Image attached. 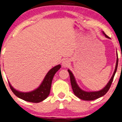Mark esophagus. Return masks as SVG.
Here are the masks:
<instances>
[{
  "mask_svg": "<svg viewBox=\"0 0 122 122\" xmlns=\"http://www.w3.org/2000/svg\"><path fill=\"white\" fill-rule=\"evenodd\" d=\"M70 64H71V62L68 59H64L62 61V66L64 67H67V66H69Z\"/></svg>",
  "mask_w": 122,
  "mask_h": 122,
  "instance_id": "34e87169",
  "label": "esophagus"
}]
</instances>
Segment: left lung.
Here are the masks:
<instances>
[{
	"instance_id": "obj_1",
	"label": "left lung",
	"mask_w": 122,
	"mask_h": 122,
	"mask_svg": "<svg viewBox=\"0 0 122 122\" xmlns=\"http://www.w3.org/2000/svg\"><path fill=\"white\" fill-rule=\"evenodd\" d=\"M102 34L104 35L105 37H106V38H110L109 37H108V36H107V35L103 32V31H102ZM117 65H118V56H117V61H116V64L115 69H114V73H113L111 79H110L109 82L107 83V85H106V86H104V88H102V90H100V91H92V92H87V91H84V90H82V89H81L80 87H79V86H78V84H77L76 81L75 80V78L72 72H71L69 69L67 70L69 73L71 85H72V90H73L74 94L75 95L76 97H78V98H80V99L83 100H85V101L94 100L97 99V98L104 96V95L107 93V91H108L110 88L111 85H112V82H113V78H114V75H115V73L116 72L117 68Z\"/></svg>"
}]
</instances>
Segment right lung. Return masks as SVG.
<instances>
[{"label": "right lung", "instance_id": "1", "mask_svg": "<svg viewBox=\"0 0 122 122\" xmlns=\"http://www.w3.org/2000/svg\"><path fill=\"white\" fill-rule=\"evenodd\" d=\"M61 67V65H59L51 68L47 73L40 85L37 89L30 92H24L17 91L14 88L9 82V86L14 94L20 99L31 102H40L44 100L49 96L53 78L55 73L59 71V69H60Z\"/></svg>", "mask_w": 122, "mask_h": 122}]
</instances>
